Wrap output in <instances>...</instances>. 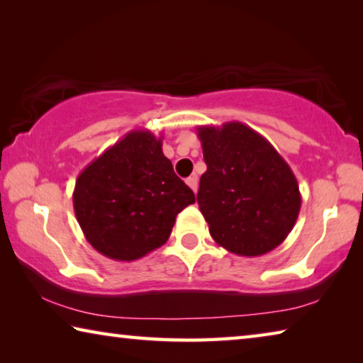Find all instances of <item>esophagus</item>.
I'll list each match as a JSON object with an SVG mask.
<instances>
[{
  "label": "esophagus",
  "instance_id": "esophagus-1",
  "mask_svg": "<svg viewBox=\"0 0 363 363\" xmlns=\"http://www.w3.org/2000/svg\"><path fill=\"white\" fill-rule=\"evenodd\" d=\"M186 184L187 186L194 190V192H196V189H199V181H196V176H190L186 179Z\"/></svg>",
  "mask_w": 363,
  "mask_h": 363
}]
</instances>
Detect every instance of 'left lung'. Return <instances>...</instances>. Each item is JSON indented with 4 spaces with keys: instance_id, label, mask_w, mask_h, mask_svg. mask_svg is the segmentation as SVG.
Returning a JSON list of instances; mask_svg holds the SVG:
<instances>
[{
    "instance_id": "obj_1",
    "label": "left lung",
    "mask_w": 363,
    "mask_h": 363,
    "mask_svg": "<svg viewBox=\"0 0 363 363\" xmlns=\"http://www.w3.org/2000/svg\"><path fill=\"white\" fill-rule=\"evenodd\" d=\"M206 171L196 201L213 240L238 256L277 248L296 224L301 194L296 177L259 133L240 121L199 126Z\"/></svg>"
}]
</instances>
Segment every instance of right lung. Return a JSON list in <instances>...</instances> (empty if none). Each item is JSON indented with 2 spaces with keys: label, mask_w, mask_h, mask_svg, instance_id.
Wrapping results in <instances>:
<instances>
[{
  "label": "right lung",
  "mask_w": 363,
  "mask_h": 363,
  "mask_svg": "<svg viewBox=\"0 0 363 363\" xmlns=\"http://www.w3.org/2000/svg\"><path fill=\"white\" fill-rule=\"evenodd\" d=\"M163 138L134 130L79 173L73 210L86 240L115 261H136L162 247L195 195L163 155Z\"/></svg>",
  "instance_id": "add662e5"
}]
</instances>
